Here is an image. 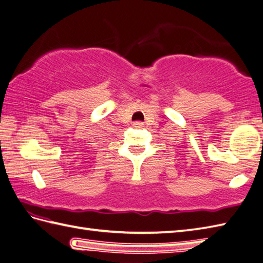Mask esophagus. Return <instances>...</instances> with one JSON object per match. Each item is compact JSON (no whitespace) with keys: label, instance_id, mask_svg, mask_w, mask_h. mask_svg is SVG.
<instances>
[{"label":"esophagus","instance_id":"esophagus-1","mask_svg":"<svg viewBox=\"0 0 263 263\" xmlns=\"http://www.w3.org/2000/svg\"><path fill=\"white\" fill-rule=\"evenodd\" d=\"M133 125H135V126L136 127H141V126H143V123H141V122H135V123H133Z\"/></svg>","mask_w":263,"mask_h":263}]
</instances>
